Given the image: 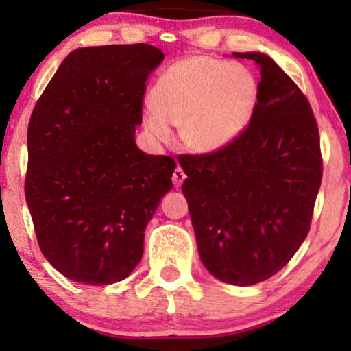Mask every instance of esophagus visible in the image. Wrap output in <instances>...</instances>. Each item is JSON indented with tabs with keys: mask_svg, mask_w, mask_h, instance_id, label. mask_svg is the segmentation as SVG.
Here are the masks:
<instances>
[{
	"mask_svg": "<svg viewBox=\"0 0 351 351\" xmlns=\"http://www.w3.org/2000/svg\"><path fill=\"white\" fill-rule=\"evenodd\" d=\"M185 172L182 171V167H176L174 174H172V184H174V186H180L182 182L185 180Z\"/></svg>",
	"mask_w": 351,
	"mask_h": 351,
	"instance_id": "34e87169",
	"label": "esophagus"
}]
</instances>
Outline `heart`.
<instances>
[{
    "mask_svg": "<svg viewBox=\"0 0 351 351\" xmlns=\"http://www.w3.org/2000/svg\"><path fill=\"white\" fill-rule=\"evenodd\" d=\"M150 97L143 126L153 138L169 142L174 124L190 150L213 153L246 131L257 108L258 84L247 66L195 56L167 66Z\"/></svg>",
    "mask_w": 351,
    "mask_h": 351,
    "instance_id": "1",
    "label": "heart"
}]
</instances>
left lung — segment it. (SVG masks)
I'll list each match as a JSON object with an SVG mask.
<instances>
[{
    "instance_id": "left-lung-1",
    "label": "left lung",
    "mask_w": 351,
    "mask_h": 351,
    "mask_svg": "<svg viewBox=\"0 0 351 351\" xmlns=\"http://www.w3.org/2000/svg\"><path fill=\"white\" fill-rule=\"evenodd\" d=\"M261 69L256 113L219 152L182 155V185L203 265L217 280L251 286L276 275L310 232L323 176L308 100L276 62L234 52Z\"/></svg>"
}]
</instances>
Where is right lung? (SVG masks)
I'll list each match as a JSON object with an SVG mask.
<instances>
[{"label":"right lung","instance_id":"1","mask_svg":"<svg viewBox=\"0 0 351 351\" xmlns=\"http://www.w3.org/2000/svg\"><path fill=\"white\" fill-rule=\"evenodd\" d=\"M165 59L138 45L78 47L28 123L25 199L43 256L71 281L113 285L143 254L176 161L136 145L145 81Z\"/></svg>","mask_w":351,"mask_h":351}]
</instances>
